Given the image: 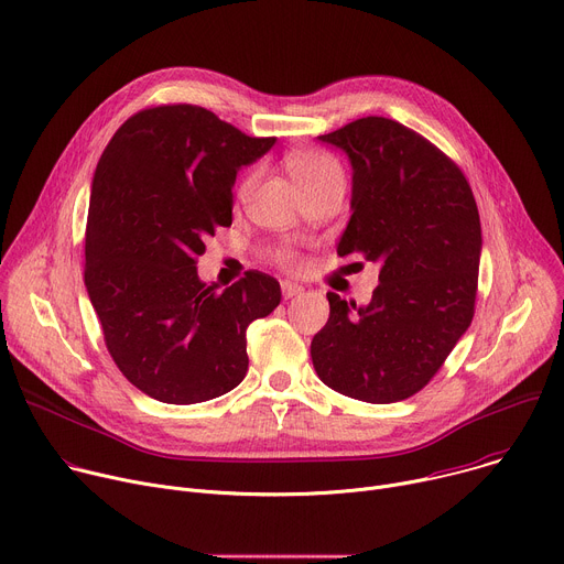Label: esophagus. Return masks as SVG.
<instances>
[{
    "label": "esophagus",
    "mask_w": 564,
    "mask_h": 564,
    "mask_svg": "<svg viewBox=\"0 0 564 564\" xmlns=\"http://www.w3.org/2000/svg\"><path fill=\"white\" fill-rule=\"evenodd\" d=\"M281 292H283V299H292V296L301 294L303 288L299 283H292V281H281Z\"/></svg>",
    "instance_id": "1"
}]
</instances>
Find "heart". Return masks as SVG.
<instances>
[{
	"mask_svg": "<svg viewBox=\"0 0 564 564\" xmlns=\"http://www.w3.org/2000/svg\"><path fill=\"white\" fill-rule=\"evenodd\" d=\"M288 171L292 175V180L301 186L311 184L315 180H322L330 173H339V166L335 160H330L328 155H322V152H294V155H290L288 160ZM253 184V173H249L242 184H240V191H249ZM283 261H292L290 253H283Z\"/></svg>",
	"mask_w": 564,
	"mask_h": 564,
	"instance_id": "1",
	"label": "heart"
}]
</instances>
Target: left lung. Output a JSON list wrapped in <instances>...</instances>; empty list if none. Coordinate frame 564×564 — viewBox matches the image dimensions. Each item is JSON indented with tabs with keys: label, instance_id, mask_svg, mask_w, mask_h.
<instances>
[{
	"label": "left lung",
	"instance_id": "1",
	"mask_svg": "<svg viewBox=\"0 0 564 564\" xmlns=\"http://www.w3.org/2000/svg\"><path fill=\"white\" fill-rule=\"evenodd\" d=\"M348 155L350 220L337 253L380 263L367 305L328 292L311 355L324 384L355 400L421 391L473 322L481 223L460 169L419 132L384 117L317 137Z\"/></svg>",
	"mask_w": 564,
	"mask_h": 564
}]
</instances>
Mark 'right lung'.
<instances>
[{"mask_svg":"<svg viewBox=\"0 0 564 564\" xmlns=\"http://www.w3.org/2000/svg\"><path fill=\"white\" fill-rule=\"evenodd\" d=\"M274 137H247L199 106L130 117L98 160L85 229V288L119 371L145 395L193 404L238 387L247 326L281 285L263 272L218 290L197 256L231 225L234 182Z\"/></svg>","mask_w":564,"mask_h":564,"instance_id":"obj_1","label":"right lung"}]
</instances>
